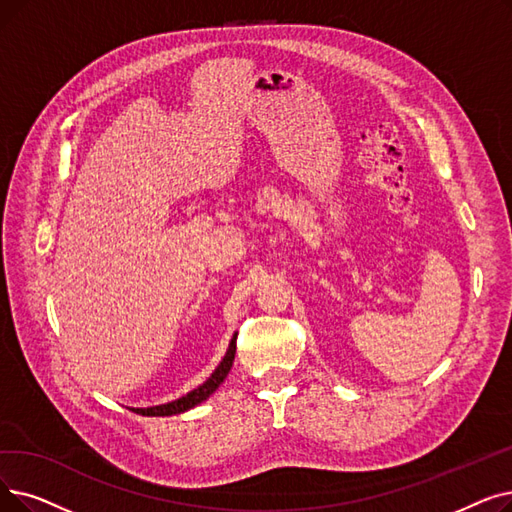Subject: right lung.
Wrapping results in <instances>:
<instances>
[{
  "mask_svg": "<svg viewBox=\"0 0 512 512\" xmlns=\"http://www.w3.org/2000/svg\"><path fill=\"white\" fill-rule=\"evenodd\" d=\"M234 353H236V335L232 337L230 341V347H228V353L226 358L221 360V364L215 368V372L209 376V379L201 385L196 387L194 391H190L188 395L175 399V402H169V404H161V406H152V408H133L138 414L142 416H171V414H182L194 406H198L201 402H205V399L224 383V379L228 376L230 368H232V362H234Z\"/></svg>",
  "mask_w": 512,
  "mask_h": 512,
  "instance_id": "1",
  "label": "right lung"
}]
</instances>
